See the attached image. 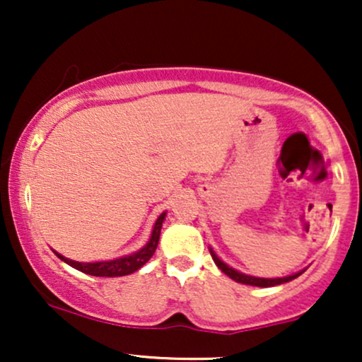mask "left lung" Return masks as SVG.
<instances>
[{"label":"left lung","instance_id":"left-lung-1","mask_svg":"<svg viewBox=\"0 0 362 362\" xmlns=\"http://www.w3.org/2000/svg\"><path fill=\"white\" fill-rule=\"evenodd\" d=\"M209 252L211 255H213V260L214 264L218 265L221 271L226 274L228 277H231V279L240 282V284H247V286H257V288H272V286H279V284H284V282H289L293 279H296L298 276H301L303 272H305V269L300 272H294L291 274V276H284V277H255V276H248V274H243L240 271H236V269L230 267L228 264H224V262L219 259L218 255H216V252L213 248L209 247Z\"/></svg>","mask_w":362,"mask_h":362}]
</instances>
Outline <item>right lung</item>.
<instances>
[{
    "label": "right lung",
    "instance_id": "1",
    "mask_svg": "<svg viewBox=\"0 0 362 362\" xmlns=\"http://www.w3.org/2000/svg\"><path fill=\"white\" fill-rule=\"evenodd\" d=\"M165 218H167V211H163L158 219L153 224V231L149 240L144 245L143 248H139L138 252L131 253V255H124L119 257V259L114 260H100V262H76L71 259H66L64 255L61 253L54 252L62 262H66L68 265L76 269V271H81L88 276H97V277H119V276H129V274L136 272L138 269L143 267L146 262L151 259L153 253H155L158 242H160V233H161V226H163Z\"/></svg>",
    "mask_w": 362,
    "mask_h": 362
}]
</instances>
